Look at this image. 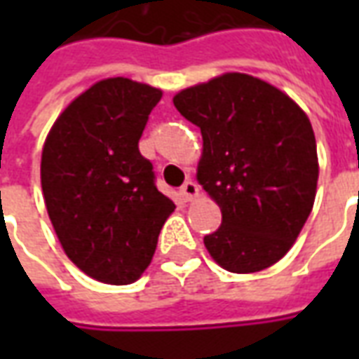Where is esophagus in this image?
<instances>
[{"instance_id": "1", "label": "esophagus", "mask_w": 359, "mask_h": 359, "mask_svg": "<svg viewBox=\"0 0 359 359\" xmlns=\"http://www.w3.org/2000/svg\"><path fill=\"white\" fill-rule=\"evenodd\" d=\"M180 194H182V198H184L187 202H194L196 198L200 196V188H198V184H196L194 180H187V182L182 184V188H180Z\"/></svg>"}]
</instances>
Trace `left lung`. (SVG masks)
<instances>
[{"label":"left lung","instance_id":"8db88e82","mask_svg":"<svg viewBox=\"0 0 359 359\" xmlns=\"http://www.w3.org/2000/svg\"><path fill=\"white\" fill-rule=\"evenodd\" d=\"M175 107L200 126L196 179L223 213L203 244L223 269L257 273L292 248L316 202L319 161L308 115L283 90L225 73L180 90Z\"/></svg>","mask_w":359,"mask_h":359}]
</instances>
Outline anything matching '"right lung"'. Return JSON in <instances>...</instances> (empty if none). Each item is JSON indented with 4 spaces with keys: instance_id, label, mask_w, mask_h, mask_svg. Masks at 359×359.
<instances>
[{
    "instance_id": "add662e5",
    "label": "right lung",
    "mask_w": 359,
    "mask_h": 359,
    "mask_svg": "<svg viewBox=\"0 0 359 359\" xmlns=\"http://www.w3.org/2000/svg\"><path fill=\"white\" fill-rule=\"evenodd\" d=\"M161 95L125 76L103 79L61 111L43 142L40 179L53 231L67 257L105 285L142 277L175 211L138 149Z\"/></svg>"
}]
</instances>
